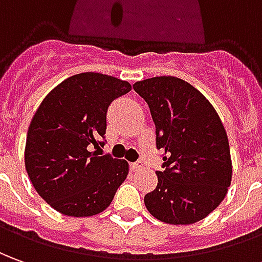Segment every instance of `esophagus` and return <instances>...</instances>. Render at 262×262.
Segmentation results:
<instances>
[{
	"instance_id": "1",
	"label": "esophagus",
	"mask_w": 262,
	"mask_h": 262,
	"mask_svg": "<svg viewBox=\"0 0 262 262\" xmlns=\"http://www.w3.org/2000/svg\"><path fill=\"white\" fill-rule=\"evenodd\" d=\"M129 167H131L133 171H138V169H141L142 167H144V162H142L141 160H138V161L131 162V164H129Z\"/></svg>"
}]
</instances>
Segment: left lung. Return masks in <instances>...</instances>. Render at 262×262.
Instances as JSON below:
<instances>
[{
  "instance_id": "1",
  "label": "left lung",
  "mask_w": 262,
  "mask_h": 262,
  "mask_svg": "<svg viewBox=\"0 0 262 262\" xmlns=\"http://www.w3.org/2000/svg\"><path fill=\"white\" fill-rule=\"evenodd\" d=\"M155 124L162 151L158 184L144 196L149 214L167 224H194L217 208L232 176L228 138L217 111L198 90L176 77L135 82Z\"/></svg>"
}]
</instances>
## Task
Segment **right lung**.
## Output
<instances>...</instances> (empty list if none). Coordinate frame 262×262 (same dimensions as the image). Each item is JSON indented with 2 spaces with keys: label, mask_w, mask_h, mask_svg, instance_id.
<instances>
[{
  "label": "right lung",
  "mask_w": 262,
  "mask_h": 262,
  "mask_svg": "<svg viewBox=\"0 0 262 262\" xmlns=\"http://www.w3.org/2000/svg\"><path fill=\"white\" fill-rule=\"evenodd\" d=\"M129 91L127 81L82 73L62 81L38 107L27 134L25 168L54 210L90 217L111 204L128 162L91 148L105 144L108 107Z\"/></svg>",
  "instance_id": "right-lung-1"
}]
</instances>
